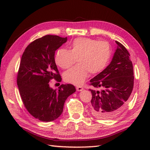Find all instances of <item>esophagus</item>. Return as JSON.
Segmentation results:
<instances>
[{"mask_svg":"<svg viewBox=\"0 0 150 150\" xmlns=\"http://www.w3.org/2000/svg\"><path fill=\"white\" fill-rule=\"evenodd\" d=\"M76 89H77V91H81L83 90V88L82 87H80V86H77V87H76Z\"/></svg>","mask_w":150,"mask_h":150,"instance_id":"1","label":"esophagus"}]
</instances>
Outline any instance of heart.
<instances>
[{
	"mask_svg": "<svg viewBox=\"0 0 150 150\" xmlns=\"http://www.w3.org/2000/svg\"><path fill=\"white\" fill-rule=\"evenodd\" d=\"M112 55V49L106 41L79 38L69 45V50L64 48L57 50L55 54V62L62 69H67L76 62L78 64L63 74L65 81L79 85L85 81L88 73L96 75L107 66Z\"/></svg>",
	"mask_w": 150,
	"mask_h": 150,
	"instance_id": "obj_1",
	"label": "heart"
}]
</instances>
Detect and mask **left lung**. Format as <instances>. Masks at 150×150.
Returning <instances> with one entry per match:
<instances>
[{
	"label": "left lung",
	"mask_w": 150,
	"mask_h": 150,
	"mask_svg": "<svg viewBox=\"0 0 150 150\" xmlns=\"http://www.w3.org/2000/svg\"><path fill=\"white\" fill-rule=\"evenodd\" d=\"M112 62L90 81L92 93L91 112L96 117L114 118L120 115L130 100L134 87V69L130 54L120 42ZM100 88L101 90H97Z\"/></svg>",
	"instance_id": "1"
}]
</instances>
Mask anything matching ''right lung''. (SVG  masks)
Returning <instances> with one entry per match:
<instances>
[{
  "mask_svg": "<svg viewBox=\"0 0 150 150\" xmlns=\"http://www.w3.org/2000/svg\"><path fill=\"white\" fill-rule=\"evenodd\" d=\"M67 38L46 35L33 41L22 54L17 75V85L22 100L32 116L42 122H51L62 115L67 97L75 92L71 84H62L58 90L49 82L62 78L55 62V52Z\"/></svg>",
  "mask_w": 150,
  "mask_h": 150,
  "instance_id": "obj_1",
  "label": "right lung"
}]
</instances>
